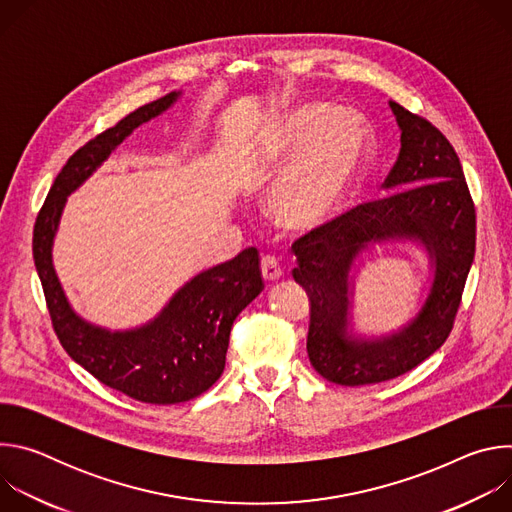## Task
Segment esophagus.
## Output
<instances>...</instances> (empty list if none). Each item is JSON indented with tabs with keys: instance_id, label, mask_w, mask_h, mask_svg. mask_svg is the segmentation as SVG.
I'll return each mask as SVG.
<instances>
[{
	"instance_id": "esophagus-1",
	"label": "esophagus",
	"mask_w": 512,
	"mask_h": 512,
	"mask_svg": "<svg viewBox=\"0 0 512 512\" xmlns=\"http://www.w3.org/2000/svg\"><path fill=\"white\" fill-rule=\"evenodd\" d=\"M261 273H263V279L275 281V279L281 277L283 267H281V263L275 255H263L261 257Z\"/></svg>"
}]
</instances>
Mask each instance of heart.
<instances>
[{"label": "heart", "instance_id": "heart-1", "mask_svg": "<svg viewBox=\"0 0 512 512\" xmlns=\"http://www.w3.org/2000/svg\"><path fill=\"white\" fill-rule=\"evenodd\" d=\"M364 143V127L348 113L326 107L289 113L271 148L273 166L283 168L269 194L275 221L294 231L322 225L344 198Z\"/></svg>", "mask_w": 512, "mask_h": 512}]
</instances>
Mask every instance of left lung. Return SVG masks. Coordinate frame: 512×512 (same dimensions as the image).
I'll return each instance as SVG.
<instances>
[{"instance_id": "obj_1", "label": "left lung", "mask_w": 512, "mask_h": 512, "mask_svg": "<svg viewBox=\"0 0 512 512\" xmlns=\"http://www.w3.org/2000/svg\"><path fill=\"white\" fill-rule=\"evenodd\" d=\"M389 105L401 129V152L383 184L393 194L358 204L291 245L298 257L294 279L310 298V362L344 387L401 377L446 342L476 251V210L452 143L427 119ZM393 238L428 251L430 294L399 333L354 339L347 334L351 269L362 250Z\"/></svg>"}]
</instances>
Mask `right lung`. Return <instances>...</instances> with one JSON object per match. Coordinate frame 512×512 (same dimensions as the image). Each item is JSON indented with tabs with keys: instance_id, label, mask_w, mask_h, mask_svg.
<instances>
[{
	"instance_id": "1",
	"label": "right lung",
	"mask_w": 512,
	"mask_h": 512,
	"mask_svg": "<svg viewBox=\"0 0 512 512\" xmlns=\"http://www.w3.org/2000/svg\"><path fill=\"white\" fill-rule=\"evenodd\" d=\"M178 97L180 93H168L135 109L72 154L36 216L32 239L36 271L62 348L103 385L152 405L190 401L223 375L233 322L263 289L259 251L249 247L235 259L198 273L152 322L111 332L83 320L70 308L52 265V245L66 196L135 127L170 109Z\"/></svg>"
}]
</instances>
